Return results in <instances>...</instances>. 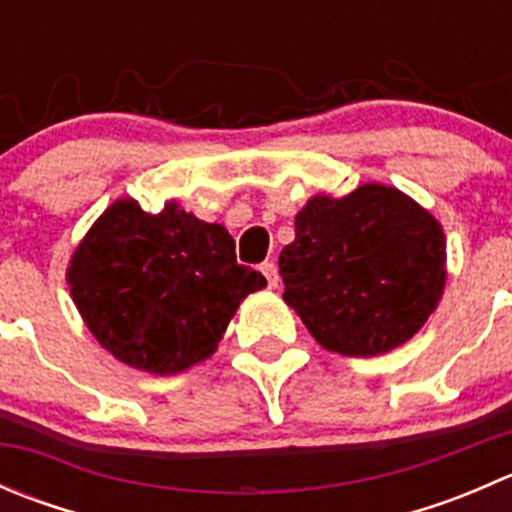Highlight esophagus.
Instances as JSON below:
<instances>
[{
    "label": "esophagus",
    "instance_id": "1",
    "mask_svg": "<svg viewBox=\"0 0 512 512\" xmlns=\"http://www.w3.org/2000/svg\"><path fill=\"white\" fill-rule=\"evenodd\" d=\"M260 272H262V275H265L267 285L277 287V282H280V275H277V265H275V262H262Z\"/></svg>",
    "mask_w": 512,
    "mask_h": 512
}]
</instances>
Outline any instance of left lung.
Returning a JSON list of instances; mask_svg holds the SVG:
<instances>
[{
  "mask_svg": "<svg viewBox=\"0 0 512 512\" xmlns=\"http://www.w3.org/2000/svg\"><path fill=\"white\" fill-rule=\"evenodd\" d=\"M285 302L329 352L376 356L409 342L446 285V237L401 190L314 195L282 250Z\"/></svg>",
  "mask_w": 512,
  "mask_h": 512,
  "instance_id": "obj_1",
  "label": "left lung"
}]
</instances>
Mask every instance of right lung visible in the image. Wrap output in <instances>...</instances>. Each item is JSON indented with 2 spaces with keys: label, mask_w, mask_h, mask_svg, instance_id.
<instances>
[{
  "label": "right lung",
  "mask_w": 512,
  "mask_h": 512,
  "mask_svg": "<svg viewBox=\"0 0 512 512\" xmlns=\"http://www.w3.org/2000/svg\"><path fill=\"white\" fill-rule=\"evenodd\" d=\"M71 297L86 327L118 361L178 374L218 349L260 272L237 265L235 240L178 203L151 215L131 198L106 208L69 262Z\"/></svg>",
  "instance_id": "obj_1"
}]
</instances>
